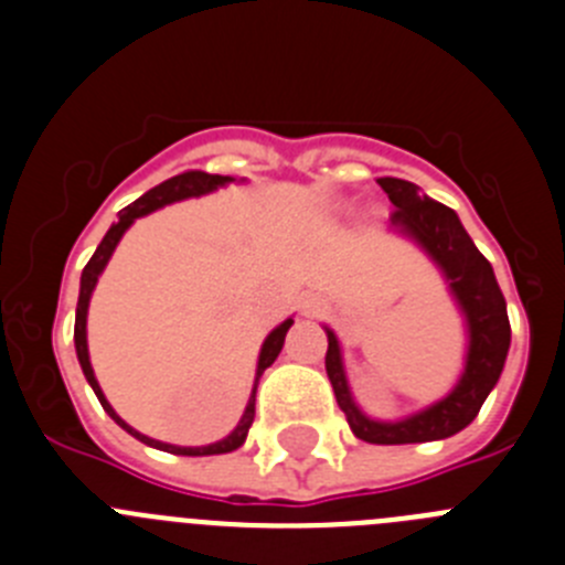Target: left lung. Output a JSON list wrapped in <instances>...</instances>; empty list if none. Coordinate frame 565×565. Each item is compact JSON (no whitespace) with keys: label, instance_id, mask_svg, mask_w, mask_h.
<instances>
[{"label":"left lung","instance_id":"obj_1","mask_svg":"<svg viewBox=\"0 0 565 565\" xmlns=\"http://www.w3.org/2000/svg\"><path fill=\"white\" fill-rule=\"evenodd\" d=\"M377 182L394 202L391 225L416 238L450 281V289L467 318V332H470L467 365L459 385L441 403L403 422H374L354 405L343 374L338 338L332 329H327L329 383L358 439L371 441V445H414V441L447 439L479 416L487 394L495 388L501 377L507 352H510V318H507L504 292L498 287L492 264L472 245L456 211L430 196H419L416 185L408 180L383 177Z\"/></svg>","mask_w":565,"mask_h":565}]
</instances>
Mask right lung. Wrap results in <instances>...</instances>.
I'll use <instances>...</instances> for the list:
<instances>
[{
  "label": "right lung",
  "mask_w": 565,
  "mask_h": 565,
  "mask_svg": "<svg viewBox=\"0 0 565 565\" xmlns=\"http://www.w3.org/2000/svg\"><path fill=\"white\" fill-rule=\"evenodd\" d=\"M225 182H231V177H222V174H205V171H185V174H177L171 177V180L160 182L157 188H151V191H146L140 200H135L131 205H126L124 211H120V220L115 222V225L106 231L104 242L98 245V250L93 253V258H89V264L84 267V273H81V295H78V309H75V352H78V363L81 369H84V377L86 383L93 385L95 396L100 399V405H104L106 414L111 416V419L118 422L120 428L129 430L135 439L146 441L149 447H157V450H166V454H177V456H216V454H231V450H238V447L245 445L247 439V430H250L253 425V416H256V388H258V377L264 374V369H270L273 363H276L278 352H281L284 345V338H287V329L292 327V320H284L281 327L273 329L270 334H267V340H264L262 345V354H258V369H256V385H253V394L250 399H247V408L245 414H242V419H238L236 430H233L231 436H225L222 441H213V445H205V447H177V445H166V441H157V439H149V436L137 434L135 428H129L124 419H120L118 414H115V408H111L109 403H106L104 391H100L98 380H95V371H93V363H89V352H86V307H89V295H93L95 284H98V276L104 273L106 262H109V256L115 253V247H118L120 236L126 233V227L131 225V222L137 220V216H146V213L157 211V207L169 205V202H177V200H188V196H202L207 194V191H216L220 185H225Z\"/></svg>",
  "instance_id": "obj_1"
}]
</instances>
